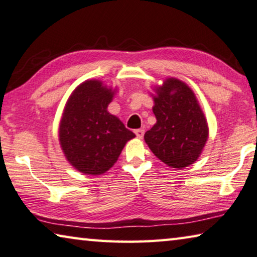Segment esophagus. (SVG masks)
Wrapping results in <instances>:
<instances>
[{
	"label": "esophagus",
	"mask_w": 257,
	"mask_h": 257,
	"mask_svg": "<svg viewBox=\"0 0 257 257\" xmlns=\"http://www.w3.org/2000/svg\"><path fill=\"white\" fill-rule=\"evenodd\" d=\"M134 133H136V136L139 138V139H142L144 138V134H145V130L142 128H138L134 131Z\"/></svg>",
	"instance_id": "obj_1"
}]
</instances>
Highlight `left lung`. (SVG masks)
Returning a JSON list of instances; mask_svg holds the SVG:
<instances>
[{"label":"left lung","mask_w":257,"mask_h":257,"mask_svg":"<svg viewBox=\"0 0 257 257\" xmlns=\"http://www.w3.org/2000/svg\"><path fill=\"white\" fill-rule=\"evenodd\" d=\"M153 111L156 124L145 134L155 156L170 167L195 163L208 139V125L192 90L176 78H167L155 89Z\"/></svg>","instance_id":"8db88e82"}]
</instances>
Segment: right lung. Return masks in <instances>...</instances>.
I'll use <instances>...</instances> for the list:
<instances>
[{
	"mask_svg": "<svg viewBox=\"0 0 257 257\" xmlns=\"http://www.w3.org/2000/svg\"><path fill=\"white\" fill-rule=\"evenodd\" d=\"M113 92L101 81H85L74 90L64 109L59 141L67 161L84 174L107 172L126 142L136 137L107 110Z\"/></svg>",
	"mask_w": 257,
	"mask_h": 257,
	"instance_id": "add662e5",
	"label": "right lung"
}]
</instances>
